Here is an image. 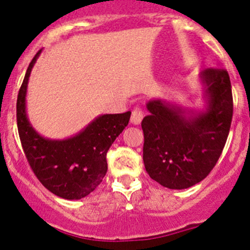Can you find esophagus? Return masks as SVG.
<instances>
[{
  "mask_svg": "<svg viewBox=\"0 0 250 250\" xmlns=\"http://www.w3.org/2000/svg\"><path fill=\"white\" fill-rule=\"evenodd\" d=\"M142 119H144V112H142L141 109L135 108L133 111H131L130 122L133 123V125H140V123H141Z\"/></svg>",
  "mask_w": 250,
  "mask_h": 250,
  "instance_id": "34e87169",
  "label": "esophagus"
}]
</instances>
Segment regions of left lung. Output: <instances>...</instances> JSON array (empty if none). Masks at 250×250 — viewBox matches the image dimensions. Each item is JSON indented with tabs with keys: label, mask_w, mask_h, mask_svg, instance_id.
Returning <instances> with one entry per match:
<instances>
[{
	"label": "left lung",
	"mask_w": 250,
	"mask_h": 250,
	"mask_svg": "<svg viewBox=\"0 0 250 250\" xmlns=\"http://www.w3.org/2000/svg\"><path fill=\"white\" fill-rule=\"evenodd\" d=\"M203 110L163 100L148 101L142 120L144 164L160 185L183 190L202 182L216 165L232 119L231 83L226 68L210 67L199 75Z\"/></svg>",
	"instance_id": "8db88e82"
}]
</instances>
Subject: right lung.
Here are the masks:
<instances>
[{
    "instance_id": "right-lung-1",
    "label": "right lung",
    "mask_w": 250,
    "mask_h": 250,
    "mask_svg": "<svg viewBox=\"0 0 250 250\" xmlns=\"http://www.w3.org/2000/svg\"><path fill=\"white\" fill-rule=\"evenodd\" d=\"M41 49L32 59L16 102V120L21 145L40 183L64 199H81L102 183L108 171L106 152L128 125L130 111L96 117L83 130L65 140L41 136L26 112L28 79Z\"/></svg>"
}]
</instances>
